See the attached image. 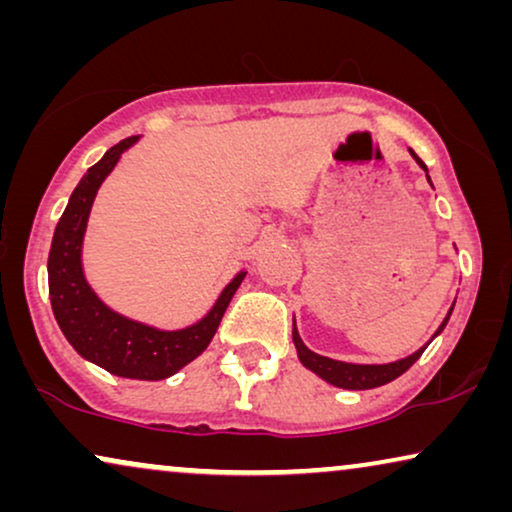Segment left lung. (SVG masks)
Wrapping results in <instances>:
<instances>
[{
	"mask_svg": "<svg viewBox=\"0 0 512 512\" xmlns=\"http://www.w3.org/2000/svg\"><path fill=\"white\" fill-rule=\"evenodd\" d=\"M412 158L417 160L419 167L426 165L422 163V158L417 156L415 151H410ZM429 179V177H426ZM452 310L447 312V317L443 324H440V328L436 331V335L443 331L447 319H450ZM433 335V338H436ZM293 345H296L298 349V359L300 363H303L305 368H310L312 373H317L319 377H324L326 382H331L333 387H340V389H354V391H361V389H375V387H382V384H387L391 380H396V377H401L405 370H408L412 363H415L419 356L424 354V349H417L415 354L405 356V359L401 361H394V363H384V366H359V363H345V361H335V359H328V356H319L314 354L312 349L305 347V342L300 340V335L296 331V321H293Z\"/></svg>",
	"mask_w": 512,
	"mask_h": 512,
	"instance_id": "obj_1",
	"label": "left lung"
}]
</instances>
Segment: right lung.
I'll return each instance as SVG.
<instances>
[{"label": "right lung", "instance_id": "right-lung-1", "mask_svg": "<svg viewBox=\"0 0 512 512\" xmlns=\"http://www.w3.org/2000/svg\"><path fill=\"white\" fill-rule=\"evenodd\" d=\"M137 139L135 135L111 146L100 163L90 167L86 177L74 188L55 228L51 254H48V293L60 331L83 359L118 377L165 380L205 352L247 272H240L223 289L205 319L181 331H158L139 321L125 319L95 296L81 268V244L88 214L97 188L114 170L121 153L130 149Z\"/></svg>", "mask_w": 512, "mask_h": 512}]
</instances>
